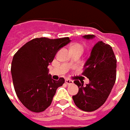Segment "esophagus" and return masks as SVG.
Returning a JSON list of instances; mask_svg holds the SVG:
<instances>
[{"mask_svg": "<svg viewBox=\"0 0 130 130\" xmlns=\"http://www.w3.org/2000/svg\"><path fill=\"white\" fill-rule=\"evenodd\" d=\"M65 83L68 85H71V84H73V80H70V79H65Z\"/></svg>", "mask_w": 130, "mask_h": 130, "instance_id": "esophagus-1", "label": "esophagus"}]
</instances>
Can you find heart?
Masks as SVG:
<instances>
[{"label": "heart", "mask_w": 130, "mask_h": 130, "mask_svg": "<svg viewBox=\"0 0 130 130\" xmlns=\"http://www.w3.org/2000/svg\"><path fill=\"white\" fill-rule=\"evenodd\" d=\"M71 49H80V50H84V47H83V46L81 45V44H80V43H74L72 46H71Z\"/></svg>", "instance_id": "obj_1"}]
</instances>
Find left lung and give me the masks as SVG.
I'll use <instances>...</instances> for the list:
<instances>
[{"instance_id": "left-lung-1", "label": "left lung", "mask_w": 130, "mask_h": 130, "mask_svg": "<svg viewBox=\"0 0 130 130\" xmlns=\"http://www.w3.org/2000/svg\"><path fill=\"white\" fill-rule=\"evenodd\" d=\"M94 37L92 35L84 36L87 39ZM116 68L117 59L111 46L102 41L96 43L82 73L89 78L90 84L84 86L83 81H74L79 87L78 93L72 96L76 106L84 111H93L99 108L107 100L115 85Z\"/></svg>"}]
</instances>
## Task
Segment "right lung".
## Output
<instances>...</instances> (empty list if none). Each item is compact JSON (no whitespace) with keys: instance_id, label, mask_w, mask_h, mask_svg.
I'll return each instance as SVG.
<instances>
[{"instance_id":"obj_1","label":"right lung","mask_w":130,"mask_h":130,"mask_svg":"<svg viewBox=\"0 0 130 130\" xmlns=\"http://www.w3.org/2000/svg\"><path fill=\"white\" fill-rule=\"evenodd\" d=\"M69 38L50 39L35 38L23 45L14 55L11 74L15 93L22 105L29 111L39 113L52 103L58 87L65 79H52L48 65L59 49L68 44Z\"/></svg>"}]
</instances>
